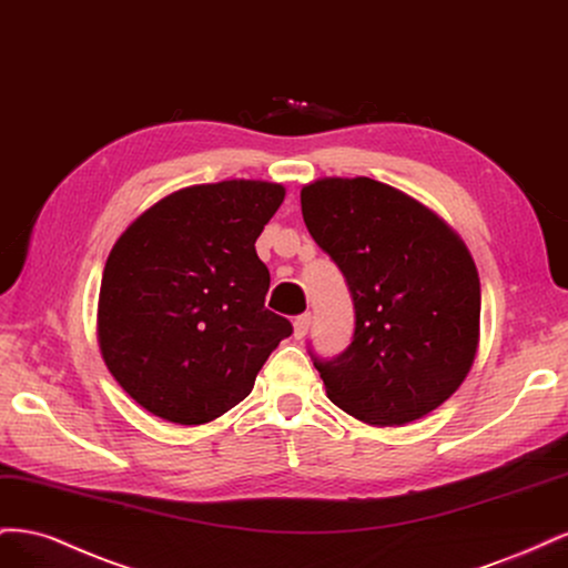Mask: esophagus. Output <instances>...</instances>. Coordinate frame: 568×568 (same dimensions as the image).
Segmentation results:
<instances>
[{"mask_svg":"<svg viewBox=\"0 0 568 568\" xmlns=\"http://www.w3.org/2000/svg\"><path fill=\"white\" fill-rule=\"evenodd\" d=\"M311 320H313L311 313H303L294 320V336L296 338H303L307 334V329H311Z\"/></svg>","mask_w":568,"mask_h":568,"instance_id":"1","label":"esophagus"}]
</instances>
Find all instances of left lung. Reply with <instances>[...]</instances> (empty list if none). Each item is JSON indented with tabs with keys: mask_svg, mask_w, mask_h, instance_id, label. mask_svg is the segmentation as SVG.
I'll return each mask as SVG.
<instances>
[{
	"mask_svg": "<svg viewBox=\"0 0 568 568\" xmlns=\"http://www.w3.org/2000/svg\"><path fill=\"white\" fill-rule=\"evenodd\" d=\"M301 209L355 311L346 351H307L329 400L379 426L428 415L459 388L478 348L480 282L467 246L422 203L369 178L307 184Z\"/></svg>",
	"mask_w": 568,
	"mask_h": 568,
	"instance_id": "obj_1",
	"label": "left lung"
}]
</instances>
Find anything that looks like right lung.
Here are the masks:
<instances>
[{
  "instance_id": "add662e5",
  "label": "right lung",
  "mask_w": 568,
  "mask_h": 568,
  "mask_svg": "<svg viewBox=\"0 0 568 568\" xmlns=\"http://www.w3.org/2000/svg\"><path fill=\"white\" fill-rule=\"evenodd\" d=\"M284 186L196 184L161 199L118 239L101 277L99 348L151 415L205 424L251 393L294 326L265 307L255 253Z\"/></svg>"
}]
</instances>
